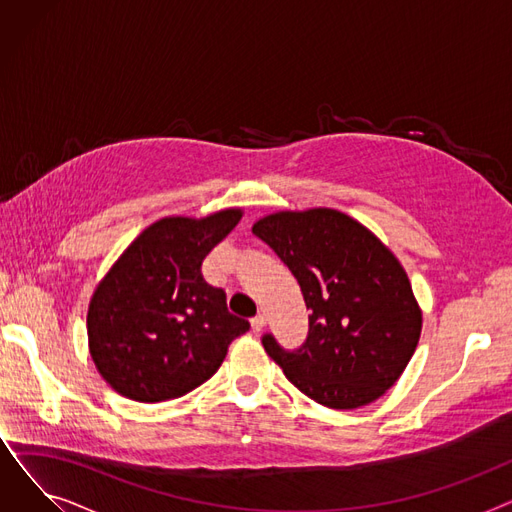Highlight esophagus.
I'll return each instance as SVG.
<instances>
[{
	"label": "esophagus",
	"instance_id": "esophagus-1",
	"mask_svg": "<svg viewBox=\"0 0 512 512\" xmlns=\"http://www.w3.org/2000/svg\"><path fill=\"white\" fill-rule=\"evenodd\" d=\"M265 324H267V317H265V315H257V317H253V319H251V328H253V332H263Z\"/></svg>",
	"mask_w": 512,
	"mask_h": 512
}]
</instances>
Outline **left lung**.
<instances>
[{
  "mask_svg": "<svg viewBox=\"0 0 512 512\" xmlns=\"http://www.w3.org/2000/svg\"><path fill=\"white\" fill-rule=\"evenodd\" d=\"M251 230L288 265L311 309L299 351L265 336L267 355L328 409H361L384 396L407 369L423 326L398 257L367 226L330 207L282 209Z\"/></svg>",
  "mask_w": 512,
  "mask_h": 512,
  "instance_id": "8db88e82",
  "label": "left lung"
}]
</instances>
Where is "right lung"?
<instances>
[{
    "label": "right lung",
    "mask_w": 512,
    "mask_h": 512,
    "mask_svg": "<svg viewBox=\"0 0 512 512\" xmlns=\"http://www.w3.org/2000/svg\"><path fill=\"white\" fill-rule=\"evenodd\" d=\"M240 218L242 207L161 218L99 280L87 311L89 353L118 394L159 402L191 392L249 330V321L228 313L224 290L201 274L207 253Z\"/></svg>",
    "instance_id": "right-lung-1"
}]
</instances>
